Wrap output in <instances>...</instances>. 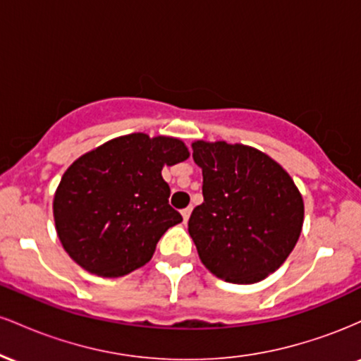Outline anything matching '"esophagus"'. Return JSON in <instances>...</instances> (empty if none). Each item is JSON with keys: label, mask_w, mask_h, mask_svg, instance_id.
<instances>
[{"label": "esophagus", "mask_w": 361, "mask_h": 361, "mask_svg": "<svg viewBox=\"0 0 361 361\" xmlns=\"http://www.w3.org/2000/svg\"><path fill=\"white\" fill-rule=\"evenodd\" d=\"M190 214H192V207H186V209L181 210V215H183V221H185V222H188Z\"/></svg>", "instance_id": "obj_1"}]
</instances>
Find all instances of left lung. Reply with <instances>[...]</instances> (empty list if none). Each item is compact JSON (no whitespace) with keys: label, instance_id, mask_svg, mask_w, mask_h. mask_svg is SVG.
<instances>
[{"label":"left lung","instance_id":"obj_1","mask_svg":"<svg viewBox=\"0 0 361 361\" xmlns=\"http://www.w3.org/2000/svg\"><path fill=\"white\" fill-rule=\"evenodd\" d=\"M204 175V204L188 221L202 263L217 279L256 283L295 247L304 200L292 176L258 149L226 140L192 144Z\"/></svg>","mask_w":361,"mask_h":361}]
</instances>
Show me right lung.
Listing matches in <instances>:
<instances>
[{"label":"right lung","instance_id":"obj_1","mask_svg":"<svg viewBox=\"0 0 361 361\" xmlns=\"http://www.w3.org/2000/svg\"><path fill=\"white\" fill-rule=\"evenodd\" d=\"M188 157L183 140L142 132L120 135L78 157L52 202L64 251L105 279L144 267L161 235L183 221L169 205L161 171Z\"/></svg>","mask_w":361,"mask_h":361}]
</instances>
